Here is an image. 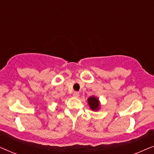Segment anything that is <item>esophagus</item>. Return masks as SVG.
<instances>
[{
  "mask_svg": "<svg viewBox=\"0 0 154 154\" xmlns=\"http://www.w3.org/2000/svg\"><path fill=\"white\" fill-rule=\"evenodd\" d=\"M73 97H79V95H80L79 92H73Z\"/></svg>",
  "mask_w": 154,
  "mask_h": 154,
  "instance_id": "esophagus-1",
  "label": "esophagus"
}]
</instances>
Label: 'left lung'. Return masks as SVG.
I'll list each match as a JSON object with an SVG mask.
<instances>
[{
	"instance_id": "1",
	"label": "left lung",
	"mask_w": 154,
	"mask_h": 154,
	"mask_svg": "<svg viewBox=\"0 0 154 154\" xmlns=\"http://www.w3.org/2000/svg\"><path fill=\"white\" fill-rule=\"evenodd\" d=\"M88 102L89 104L90 108L92 109V111H97L100 109V101L97 97L94 96L90 97L88 99Z\"/></svg>"
}]
</instances>
